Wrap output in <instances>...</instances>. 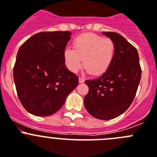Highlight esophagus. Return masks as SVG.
I'll return each instance as SVG.
<instances>
[{
	"label": "esophagus",
	"mask_w": 157,
	"mask_h": 157,
	"mask_svg": "<svg viewBox=\"0 0 157 157\" xmlns=\"http://www.w3.org/2000/svg\"><path fill=\"white\" fill-rule=\"evenodd\" d=\"M84 77H79V82H80V83H84Z\"/></svg>",
	"instance_id": "esophagus-1"
}]
</instances>
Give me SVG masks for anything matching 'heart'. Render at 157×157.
I'll return each instance as SVG.
<instances>
[{
    "label": "heart",
    "instance_id": "1",
    "mask_svg": "<svg viewBox=\"0 0 157 157\" xmlns=\"http://www.w3.org/2000/svg\"><path fill=\"white\" fill-rule=\"evenodd\" d=\"M115 52V44L111 38L84 33L74 39L73 49L65 48L63 58L66 67L73 73L80 70L83 59L84 68L88 73L100 76L109 69Z\"/></svg>",
    "mask_w": 157,
    "mask_h": 157
}]
</instances>
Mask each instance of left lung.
Here are the masks:
<instances>
[{
  "instance_id": "1",
  "label": "left lung",
  "mask_w": 157,
  "mask_h": 157,
  "mask_svg": "<svg viewBox=\"0 0 157 157\" xmlns=\"http://www.w3.org/2000/svg\"><path fill=\"white\" fill-rule=\"evenodd\" d=\"M116 47L109 69L93 80H85L89 91L84 98L87 112L99 120H111L124 113L133 101L142 69L137 49L116 32H103Z\"/></svg>"
}]
</instances>
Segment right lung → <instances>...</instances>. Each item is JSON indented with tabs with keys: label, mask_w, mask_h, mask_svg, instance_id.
Here are the masks:
<instances>
[{
	"label": "right lung",
	"mask_w": 157,
	"mask_h": 157,
	"mask_svg": "<svg viewBox=\"0 0 157 157\" xmlns=\"http://www.w3.org/2000/svg\"><path fill=\"white\" fill-rule=\"evenodd\" d=\"M69 31L40 32L20 46L13 69L19 99L31 114L47 117L62 108L79 78L66 67Z\"/></svg>",
	"instance_id": "obj_1"
}]
</instances>
